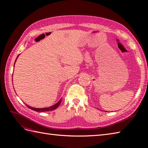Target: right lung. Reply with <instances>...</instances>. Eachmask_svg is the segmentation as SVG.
I'll return each mask as SVG.
<instances>
[{
    "instance_id": "obj_1",
    "label": "right lung",
    "mask_w": 148,
    "mask_h": 148,
    "mask_svg": "<svg viewBox=\"0 0 148 148\" xmlns=\"http://www.w3.org/2000/svg\"><path fill=\"white\" fill-rule=\"evenodd\" d=\"M18 56H19V55L18 56ZM18 57H17V58H18ZM17 58H16V60H15V62H16V59H17ZM61 101H62V99H60V101H59V102H58L57 103H56V104L53 105L52 106H51V107H45V108H41V109H39V108H34V107H30V106H28L27 104H26V106H27V107H28V108H29V109H31V110H34V111H36V112H46V111L53 110H54V109H57V107H59V105L60 104Z\"/></svg>"
}]
</instances>
